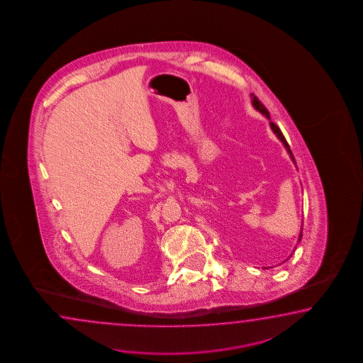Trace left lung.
I'll return each instance as SVG.
<instances>
[{
    "label": "left lung",
    "mask_w": 363,
    "mask_h": 363,
    "mask_svg": "<svg viewBox=\"0 0 363 363\" xmlns=\"http://www.w3.org/2000/svg\"><path fill=\"white\" fill-rule=\"evenodd\" d=\"M251 99H252V106L255 108L256 111H259L260 113L264 114L268 120H270L269 112H268V109L264 107L263 104H262V101L256 98L254 94H251ZM270 128L273 130V133L277 135L278 139L281 140V142L284 143V147H286V150L289 152V155L291 157L292 161L295 162V158H294V155H292L291 150H290V147H289V144L286 142V139H284V134L281 133V130L278 128L277 125L274 123V122H269ZM301 235H303V227H301V232H300V235H298V242L301 241Z\"/></svg>",
    "instance_id": "left-lung-1"
}]
</instances>
